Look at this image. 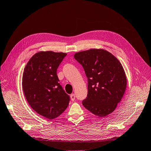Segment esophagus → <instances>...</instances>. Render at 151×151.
<instances>
[{
	"label": "esophagus",
	"mask_w": 151,
	"mask_h": 151,
	"mask_svg": "<svg viewBox=\"0 0 151 151\" xmlns=\"http://www.w3.org/2000/svg\"><path fill=\"white\" fill-rule=\"evenodd\" d=\"M70 96V99H71L72 101H74V100H75V99H76V95H75V94H71Z\"/></svg>",
	"instance_id": "34e87169"
}]
</instances>
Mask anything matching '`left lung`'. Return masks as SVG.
Returning <instances> with one entry per match:
<instances>
[{
    "label": "left lung",
    "mask_w": 151,
    "mask_h": 151,
    "mask_svg": "<svg viewBox=\"0 0 151 151\" xmlns=\"http://www.w3.org/2000/svg\"><path fill=\"white\" fill-rule=\"evenodd\" d=\"M74 57L87 77L88 93L83 106L99 117L110 114L121 101L127 87L121 63L104 50L90 49L78 52Z\"/></svg>",
    "instance_id": "obj_1"
}]
</instances>
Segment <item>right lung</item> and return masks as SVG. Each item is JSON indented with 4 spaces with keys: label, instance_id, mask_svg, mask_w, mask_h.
Here are the masks:
<instances>
[{
    "label": "right lung",
    "instance_id": "add662e5",
    "mask_svg": "<svg viewBox=\"0 0 151 151\" xmlns=\"http://www.w3.org/2000/svg\"><path fill=\"white\" fill-rule=\"evenodd\" d=\"M64 53L40 52L27 63L22 86L27 101L39 114L48 119L58 117L67 108L70 97L59 83L57 69Z\"/></svg>",
    "mask_w": 151,
    "mask_h": 151
}]
</instances>
